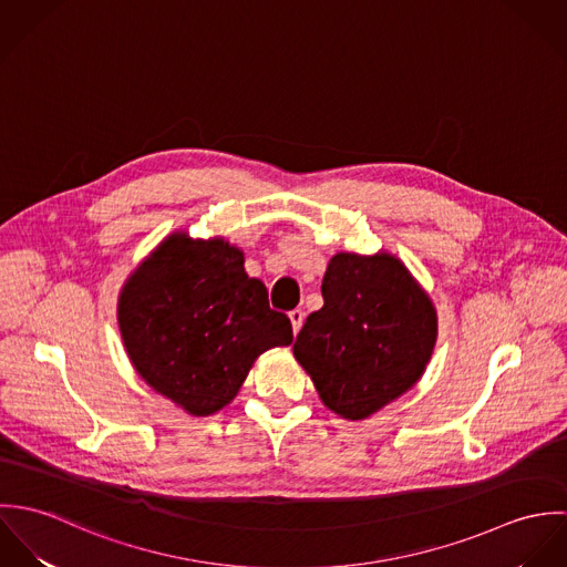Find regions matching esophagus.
Listing matches in <instances>:
<instances>
[{
	"label": "esophagus",
	"mask_w": 567,
	"mask_h": 567,
	"mask_svg": "<svg viewBox=\"0 0 567 567\" xmlns=\"http://www.w3.org/2000/svg\"><path fill=\"white\" fill-rule=\"evenodd\" d=\"M288 317H290V323H292V331L299 333V329H301V324H303V319H306V312L297 308V310H292Z\"/></svg>",
	"instance_id": "1"
}]
</instances>
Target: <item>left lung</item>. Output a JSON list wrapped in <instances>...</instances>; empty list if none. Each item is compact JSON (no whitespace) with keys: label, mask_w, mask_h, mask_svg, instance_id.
I'll return each instance as SVG.
<instances>
[{"label":"left lung","mask_w":567,"mask_h":567,"mask_svg":"<svg viewBox=\"0 0 567 567\" xmlns=\"http://www.w3.org/2000/svg\"><path fill=\"white\" fill-rule=\"evenodd\" d=\"M323 308L292 347L323 404L360 421L423 375L436 344V310L391 252H336L324 270Z\"/></svg>","instance_id":"8db88e82"}]
</instances>
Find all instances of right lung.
I'll return each mask as SVG.
<instances>
[{"label": "right lung", "instance_id": "add662e5", "mask_svg": "<svg viewBox=\"0 0 567 567\" xmlns=\"http://www.w3.org/2000/svg\"><path fill=\"white\" fill-rule=\"evenodd\" d=\"M117 323L142 380L194 416L238 395L252 362L292 342V324L270 310L266 286L223 238L167 236L126 279Z\"/></svg>", "mask_w": 567, "mask_h": 567}]
</instances>
